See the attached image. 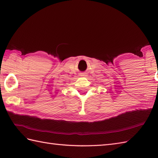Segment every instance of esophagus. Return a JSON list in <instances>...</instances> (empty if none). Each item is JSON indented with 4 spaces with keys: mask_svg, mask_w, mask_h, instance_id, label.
Wrapping results in <instances>:
<instances>
[{
    "mask_svg": "<svg viewBox=\"0 0 158 158\" xmlns=\"http://www.w3.org/2000/svg\"><path fill=\"white\" fill-rule=\"evenodd\" d=\"M82 75H84V73H82Z\"/></svg>",
    "mask_w": 158,
    "mask_h": 158,
    "instance_id": "34e87169",
    "label": "esophagus"
}]
</instances>
